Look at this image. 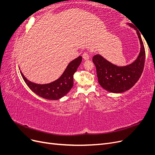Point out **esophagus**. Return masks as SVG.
<instances>
[{
  "label": "esophagus",
  "mask_w": 155,
  "mask_h": 155,
  "mask_svg": "<svg viewBox=\"0 0 155 155\" xmlns=\"http://www.w3.org/2000/svg\"><path fill=\"white\" fill-rule=\"evenodd\" d=\"M83 59L85 60H88L89 59V55L88 54V53L87 52H85L83 54Z\"/></svg>",
  "instance_id": "esophagus-1"
}]
</instances>
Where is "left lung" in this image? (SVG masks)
I'll return each instance as SVG.
<instances>
[{"mask_svg": "<svg viewBox=\"0 0 155 155\" xmlns=\"http://www.w3.org/2000/svg\"><path fill=\"white\" fill-rule=\"evenodd\" d=\"M127 25L137 31L140 43V53L133 63L125 66H118L100 54H96L92 58L100 85L112 93H122L132 88L141 76L144 67L145 52L140 31L131 23Z\"/></svg>", "mask_w": 155, "mask_h": 155, "instance_id": "obj_1", "label": "left lung"}]
</instances>
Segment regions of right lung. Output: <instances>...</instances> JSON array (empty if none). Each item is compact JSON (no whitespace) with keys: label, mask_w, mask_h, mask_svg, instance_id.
<instances>
[{"label":"right lung","mask_w":155,"mask_h":155,"mask_svg":"<svg viewBox=\"0 0 155 155\" xmlns=\"http://www.w3.org/2000/svg\"><path fill=\"white\" fill-rule=\"evenodd\" d=\"M81 61L82 57L79 56L69 63L61 76L58 79L47 84H37L31 82L26 79L21 71L20 72L28 87L37 95L46 100H58L71 90L74 85V74L77 71Z\"/></svg>","instance_id":"right-lung-1"}]
</instances>
